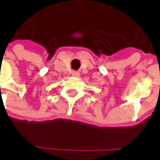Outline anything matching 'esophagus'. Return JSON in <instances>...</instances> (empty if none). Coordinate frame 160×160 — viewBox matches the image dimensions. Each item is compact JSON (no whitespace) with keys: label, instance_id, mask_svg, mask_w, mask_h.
I'll return each mask as SVG.
<instances>
[{"label":"esophagus","instance_id":"34e87169","mask_svg":"<svg viewBox=\"0 0 160 160\" xmlns=\"http://www.w3.org/2000/svg\"><path fill=\"white\" fill-rule=\"evenodd\" d=\"M72 75L73 77H79L80 76V73L78 72V71H73V73H72Z\"/></svg>","mask_w":160,"mask_h":160}]
</instances>
